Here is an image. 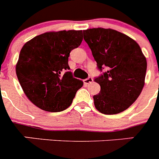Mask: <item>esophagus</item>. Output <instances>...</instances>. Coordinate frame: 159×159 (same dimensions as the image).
Masks as SVG:
<instances>
[{
    "instance_id": "1",
    "label": "esophagus",
    "mask_w": 159,
    "mask_h": 159,
    "mask_svg": "<svg viewBox=\"0 0 159 159\" xmlns=\"http://www.w3.org/2000/svg\"><path fill=\"white\" fill-rule=\"evenodd\" d=\"M93 82V79L92 78V77H88V79H86V80H84V84H91V83H92Z\"/></svg>"
}]
</instances>
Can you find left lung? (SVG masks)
<instances>
[{
  "mask_svg": "<svg viewBox=\"0 0 159 159\" xmlns=\"http://www.w3.org/2000/svg\"><path fill=\"white\" fill-rule=\"evenodd\" d=\"M84 39L92 50L100 71H107L95 81L100 92L94 95L99 112L116 115L138 99L145 84L147 59L137 42L116 30L95 28L84 31Z\"/></svg>",
  "mask_w": 159,
  "mask_h": 159,
  "instance_id": "8db88e82",
  "label": "left lung"
}]
</instances>
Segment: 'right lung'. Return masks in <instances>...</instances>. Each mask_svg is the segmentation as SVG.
Segmentation results:
<instances>
[{"instance_id":"1","label":"right lung","mask_w":159,"mask_h":159,"mask_svg":"<svg viewBox=\"0 0 159 159\" xmlns=\"http://www.w3.org/2000/svg\"><path fill=\"white\" fill-rule=\"evenodd\" d=\"M82 30L48 32L26 42L20 50L16 73L24 92L37 107L49 112L67 109L84 82L73 78L68 57L80 45Z\"/></svg>"}]
</instances>
